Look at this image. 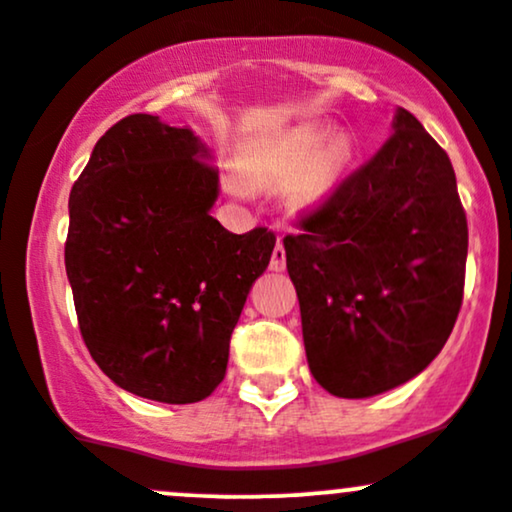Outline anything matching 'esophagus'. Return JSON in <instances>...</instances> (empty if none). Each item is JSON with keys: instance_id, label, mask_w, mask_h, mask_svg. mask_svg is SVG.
I'll use <instances>...</instances> for the list:
<instances>
[{"instance_id": "obj_1", "label": "esophagus", "mask_w": 512, "mask_h": 512, "mask_svg": "<svg viewBox=\"0 0 512 512\" xmlns=\"http://www.w3.org/2000/svg\"><path fill=\"white\" fill-rule=\"evenodd\" d=\"M269 267L274 269V272H281V269L286 267V250H284V240H276L274 245V252H272V262H269Z\"/></svg>"}]
</instances>
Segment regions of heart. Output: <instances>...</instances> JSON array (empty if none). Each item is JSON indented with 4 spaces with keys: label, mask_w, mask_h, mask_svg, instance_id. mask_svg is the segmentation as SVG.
<instances>
[{
    "label": "heart",
    "mask_w": 512,
    "mask_h": 512,
    "mask_svg": "<svg viewBox=\"0 0 512 512\" xmlns=\"http://www.w3.org/2000/svg\"><path fill=\"white\" fill-rule=\"evenodd\" d=\"M330 137L322 125H305L272 139L250 146L240 156V174L226 175V187L233 195H248L250 185H279L296 175L291 197L296 204H315L330 195L351 158V146L344 137Z\"/></svg>",
    "instance_id": "1"
}]
</instances>
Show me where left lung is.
Returning <instances> with one entry per match:
<instances>
[{
  "instance_id": "obj_1",
  "label": "left lung",
  "mask_w": 512,
  "mask_h": 512,
  "mask_svg": "<svg viewBox=\"0 0 512 512\" xmlns=\"http://www.w3.org/2000/svg\"><path fill=\"white\" fill-rule=\"evenodd\" d=\"M284 238L305 356L334 397L380 395L448 342L464 291L467 216L448 154L409 110L390 139Z\"/></svg>"
}]
</instances>
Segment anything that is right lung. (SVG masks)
<instances>
[{"label": "right lung", "mask_w": 512, "mask_h": 512, "mask_svg": "<svg viewBox=\"0 0 512 512\" xmlns=\"http://www.w3.org/2000/svg\"><path fill=\"white\" fill-rule=\"evenodd\" d=\"M219 168L190 127L127 115L98 139L69 195L64 245L81 337L144 399L192 404L219 387L228 346L276 236L209 214Z\"/></svg>", "instance_id": "1"}]
</instances>
